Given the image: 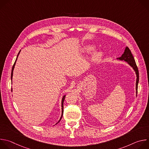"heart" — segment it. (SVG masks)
<instances>
[{"label": "heart", "mask_w": 149, "mask_h": 149, "mask_svg": "<svg viewBox=\"0 0 149 149\" xmlns=\"http://www.w3.org/2000/svg\"><path fill=\"white\" fill-rule=\"evenodd\" d=\"M94 49V47L91 45H88L84 47V51L86 52H88V53L91 52L92 51H93ZM101 57H102V53L100 52H95L93 55V59L96 61L100 60L101 59Z\"/></svg>", "instance_id": "b5f03b06"}]
</instances>
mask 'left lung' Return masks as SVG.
Masks as SVG:
<instances>
[{"instance_id":"obj_1","label":"left lung","mask_w":149,"mask_h":149,"mask_svg":"<svg viewBox=\"0 0 149 149\" xmlns=\"http://www.w3.org/2000/svg\"><path fill=\"white\" fill-rule=\"evenodd\" d=\"M120 60H123L127 62H128L129 64L133 67L134 70L136 72V76H137V79H136V95L137 94V88H138V83L139 81V70L138 68L137 67V65L136 63L134 58L131 52V51L129 48V47H125V49L124 50V54L121 55V57L117 58Z\"/></svg>"}]
</instances>
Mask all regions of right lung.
Returning <instances> with one entry per match:
<instances>
[{
	"instance_id": "right-lung-1",
	"label": "right lung",
	"mask_w": 149,
	"mask_h": 149,
	"mask_svg": "<svg viewBox=\"0 0 149 149\" xmlns=\"http://www.w3.org/2000/svg\"><path fill=\"white\" fill-rule=\"evenodd\" d=\"M20 51L19 52V53H18V54H17V58H16V61H15V63H14V64H13V67H12V72H11V79H12V76H13V69H14V67H15V63H16V60H17V57H18V55H19V53H20ZM65 95H64L63 97V98H62V115H61V118H60V120H59V121L58 122V123H59V121H60V120H61V118H62V116H63V101H64V100H65ZM56 123V124H57Z\"/></svg>"
}]
</instances>
